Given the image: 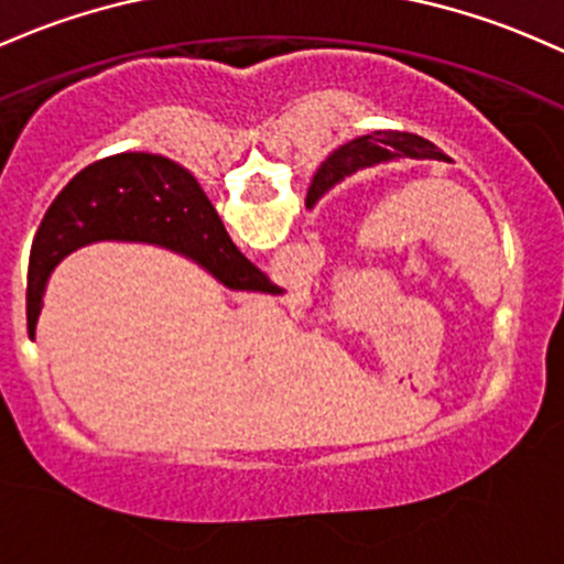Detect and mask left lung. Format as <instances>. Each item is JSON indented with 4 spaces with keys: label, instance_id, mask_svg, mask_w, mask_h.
I'll list each match as a JSON object with an SVG mask.
<instances>
[{
    "label": "left lung",
    "instance_id": "8db88e82",
    "mask_svg": "<svg viewBox=\"0 0 564 564\" xmlns=\"http://www.w3.org/2000/svg\"><path fill=\"white\" fill-rule=\"evenodd\" d=\"M392 159H441V150L427 139L405 134V131H371L366 137H357L352 142L333 150L328 161H323V166L314 174L312 187H308L306 202L319 198L333 185L341 183L344 177L355 174L357 169Z\"/></svg>",
    "mask_w": 564,
    "mask_h": 564
}]
</instances>
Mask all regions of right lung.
Masks as SVG:
<instances>
[{
	"label": "right lung",
	"mask_w": 564,
	"mask_h": 564,
	"mask_svg": "<svg viewBox=\"0 0 564 564\" xmlns=\"http://www.w3.org/2000/svg\"><path fill=\"white\" fill-rule=\"evenodd\" d=\"M150 241L193 258L226 288L280 293L231 241L207 193L180 163L120 153L83 169L42 217L29 256L26 325L34 338L51 271L90 241Z\"/></svg>",
	"instance_id": "add662e5"
}]
</instances>
